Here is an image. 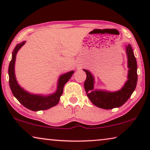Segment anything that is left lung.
<instances>
[{"label":"left lung","mask_w":150,"mask_h":150,"mask_svg":"<svg viewBox=\"0 0 150 150\" xmlns=\"http://www.w3.org/2000/svg\"><path fill=\"white\" fill-rule=\"evenodd\" d=\"M128 62V80L121 90L117 92L94 91V77L89 71L84 70L86 74L84 86L88 98L96 107L104 109L119 107L127 102L135 91L137 82V61L130 44L126 47Z\"/></svg>","instance_id":"8db88e82"}]
</instances>
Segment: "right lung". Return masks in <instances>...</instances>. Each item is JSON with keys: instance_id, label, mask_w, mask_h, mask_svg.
Here are the masks:
<instances>
[{"instance_id": "obj_1", "label": "right lung", "mask_w": 150, "mask_h": 150, "mask_svg": "<svg viewBox=\"0 0 150 150\" xmlns=\"http://www.w3.org/2000/svg\"><path fill=\"white\" fill-rule=\"evenodd\" d=\"M25 41H23L17 44L13 52L12 59L8 66L9 86L14 96L19 101L21 104L23 105L27 109L33 110V111L47 110L56 106L59 103L60 96L63 93L64 85L68 81L74 72L71 71L60 76L58 80L57 91L54 94L48 96H42L27 93L18 84L15 74L16 56H17V52L25 44Z\"/></svg>"}]
</instances>
